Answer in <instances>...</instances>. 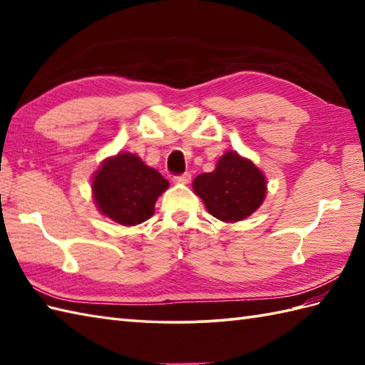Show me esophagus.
I'll list each match as a JSON object with an SVG mask.
<instances>
[{"label":"esophagus","mask_w":365,"mask_h":365,"mask_svg":"<svg viewBox=\"0 0 365 365\" xmlns=\"http://www.w3.org/2000/svg\"><path fill=\"white\" fill-rule=\"evenodd\" d=\"M174 182L175 183H190L191 182V174L185 173V174H180V175H175Z\"/></svg>","instance_id":"obj_1"}]
</instances>
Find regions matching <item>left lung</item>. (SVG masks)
I'll return each instance as SVG.
<instances>
[{
  "mask_svg": "<svg viewBox=\"0 0 365 365\" xmlns=\"http://www.w3.org/2000/svg\"><path fill=\"white\" fill-rule=\"evenodd\" d=\"M192 190L215 218L237 222L262 205L267 195V178L251 160L240 157L237 152H226L215 170L195 178Z\"/></svg>",
  "mask_w": 365,
  "mask_h": 365,
  "instance_id": "1",
  "label": "left lung"
}]
</instances>
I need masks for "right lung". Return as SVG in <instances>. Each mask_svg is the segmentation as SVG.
<instances>
[{
  "instance_id": "add662e5",
  "label": "right lung",
  "mask_w": 365,
  "mask_h": 365,
  "mask_svg": "<svg viewBox=\"0 0 365 365\" xmlns=\"http://www.w3.org/2000/svg\"><path fill=\"white\" fill-rule=\"evenodd\" d=\"M169 182L135 153L108 158L92 180L94 202L108 218L122 226H136L155 213V202Z\"/></svg>"
}]
</instances>
